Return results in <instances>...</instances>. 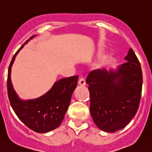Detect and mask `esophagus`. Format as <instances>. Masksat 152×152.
Here are the masks:
<instances>
[{
	"instance_id": "obj_1",
	"label": "esophagus",
	"mask_w": 152,
	"mask_h": 152,
	"mask_svg": "<svg viewBox=\"0 0 152 152\" xmlns=\"http://www.w3.org/2000/svg\"><path fill=\"white\" fill-rule=\"evenodd\" d=\"M79 84L80 86H85L86 85V79L83 77H81L79 80Z\"/></svg>"
}]
</instances>
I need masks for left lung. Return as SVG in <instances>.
Listing matches in <instances>:
<instances>
[{"label": "left lung", "instance_id": "8db88e82", "mask_svg": "<svg viewBox=\"0 0 152 152\" xmlns=\"http://www.w3.org/2000/svg\"><path fill=\"white\" fill-rule=\"evenodd\" d=\"M127 62L116 71L92 70L86 83L90 93V113L96 125L106 132L124 128L139 109L142 87L140 63L132 49Z\"/></svg>", "mask_w": 152, "mask_h": 152}]
</instances>
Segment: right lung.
<instances>
[{
  "label": "right lung",
  "instance_id": "right-lung-1",
  "mask_svg": "<svg viewBox=\"0 0 152 152\" xmlns=\"http://www.w3.org/2000/svg\"><path fill=\"white\" fill-rule=\"evenodd\" d=\"M33 37H31V39ZM28 40L25 42V43ZM25 44V43H24ZM11 60L8 69L7 93L10 103L18 118L28 127L37 133H46L60 126L68 109L79 76L61 79L46 94L37 99L23 101L16 95L10 79L11 66L18 51Z\"/></svg>",
  "mask_w": 152,
  "mask_h": 152
}]
</instances>
